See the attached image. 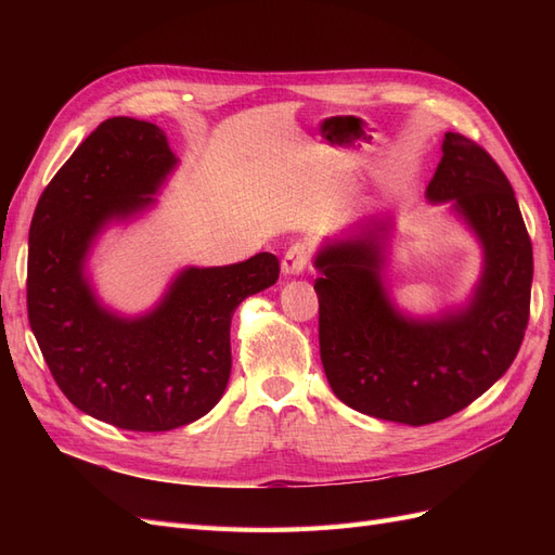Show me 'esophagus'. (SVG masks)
I'll use <instances>...</instances> for the list:
<instances>
[{"instance_id":"34e87169","label":"esophagus","mask_w":555,"mask_h":555,"mask_svg":"<svg viewBox=\"0 0 555 555\" xmlns=\"http://www.w3.org/2000/svg\"><path fill=\"white\" fill-rule=\"evenodd\" d=\"M310 263V247L308 243H294L282 257V273L284 275H300Z\"/></svg>"}]
</instances>
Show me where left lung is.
Instances as JSON below:
<instances>
[{"instance_id":"1","label":"left lung","mask_w":555,"mask_h":555,"mask_svg":"<svg viewBox=\"0 0 555 555\" xmlns=\"http://www.w3.org/2000/svg\"><path fill=\"white\" fill-rule=\"evenodd\" d=\"M477 233L483 273L463 310L400 314L382 284L386 224L319 249V351L333 393L351 410L424 426L461 412L507 373L530 317L532 243L507 176L481 145L447 131L426 188Z\"/></svg>"}]
</instances>
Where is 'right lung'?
<instances>
[{"mask_svg":"<svg viewBox=\"0 0 555 555\" xmlns=\"http://www.w3.org/2000/svg\"><path fill=\"white\" fill-rule=\"evenodd\" d=\"M166 133L111 117L48 182L29 227L27 314L62 393L99 422L139 433L188 426L220 402L231 375V317L278 282L280 261L184 268L159 306L120 317L86 275L94 238L155 204L173 169Z\"/></svg>","mask_w":555,"mask_h":555,"instance_id":"obj_1","label":"right lung"}]
</instances>
